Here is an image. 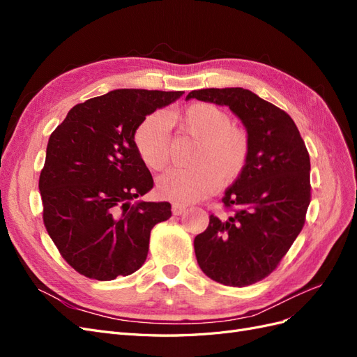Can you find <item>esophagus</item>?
I'll return each instance as SVG.
<instances>
[{
	"instance_id": "esophagus-1",
	"label": "esophagus",
	"mask_w": 357,
	"mask_h": 357,
	"mask_svg": "<svg viewBox=\"0 0 357 357\" xmlns=\"http://www.w3.org/2000/svg\"><path fill=\"white\" fill-rule=\"evenodd\" d=\"M185 211H186L185 205H180V204H174V205H172V214L180 215V214H183Z\"/></svg>"
}]
</instances>
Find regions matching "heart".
Segmentation results:
<instances>
[{
	"instance_id": "heart-1",
	"label": "heart",
	"mask_w": 357,
	"mask_h": 357,
	"mask_svg": "<svg viewBox=\"0 0 357 357\" xmlns=\"http://www.w3.org/2000/svg\"><path fill=\"white\" fill-rule=\"evenodd\" d=\"M178 122L199 139L190 169H169L158 178L160 198L180 204L197 202L222 185L238 180L247 165L250 144L234 128L231 116L210 102H197L180 113L150 114L134 134L135 149L150 169H162L169 159V123Z\"/></svg>"
}]
</instances>
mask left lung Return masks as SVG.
<instances>
[{"label": "left lung", "mask_w": 357, "mask_h": 357, "mask_svg": "<svg viewBox=\"0 0 357 357\" xmlns=\"http://www.w3.org/2000/svg\"><path fill=\"white\" fill-rule=\"evenodd\" d=\"M229 107L245 126L250 153L222 202L229 218L210 215L193 247L202 273L244 287L271 274L305 223L311 201L310 155L291 117L243 88L192 91L186 100Z\"/></svg>", "instance_id": "8db88e82"}]
</instances>
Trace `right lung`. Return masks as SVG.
<instances>
[{"instance_id":"obj_1","label":"right lung","mask_w":357,"mask_h":357,"mask_svg":"<svg viewBox=\"0 0 357 357\" xmlns=\"http://www.w3.org/2000/svg\"><path fill=\"white\" fill-rule=\"evenodd\" d=\"M185 93L116 89L74 105L52 132L38 189L43 220L62 257L84 277L135 273L169 202L136 201L153 188L134 134L147 114Z\"/></svg>"}]
</instances>
